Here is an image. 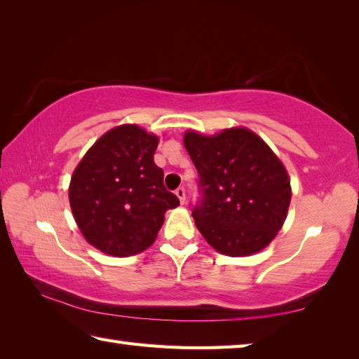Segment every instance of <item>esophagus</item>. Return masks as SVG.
<instances>
[{
  "label": "esophagus",
  "instance_id": "34e87169",
  "mask_svg": "<svg viewBox=\"0 0 359 359\" xmlns=\"http://www.w3.org/2000/svg\"><path fill=\"white\" fill-rule=\"evenodd\" d=\"M175 194H177V198L180 199L182 204H185V199H187V196H185V188H184V187H179L177 190H175Z\"/></svg>",
  "mask_w": 359,
  "mask_h": 359
}]
</instances>
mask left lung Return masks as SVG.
I'll use <instances>...</instances> for the list:
<instances>
[{"label":"left lung","instance_id":"left-lung-1","mask_svg":"<svg viewBox=\"0 0 359 359\" xmlns=\"http://www.w3.org/2000/svg\"><path fill=\"white\" fill-rule=\"evenodd\" d=\"M184 142L199 175L191 215L208 245L232 257L264 250L283 227L290 204L283 163L246 128L215 136L187 132Z\"/></svg>","mask_w":359,"mask_h":359}]
</instances>
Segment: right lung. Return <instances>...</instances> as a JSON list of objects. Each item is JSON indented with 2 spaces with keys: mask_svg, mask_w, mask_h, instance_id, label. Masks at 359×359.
Segmentation results:
<instances>
[{
  "mask_svg": "<svg viewBox=\"0 0 359 359\" xmlns=\"http://www.w3.org/2000/svg\"><path fill=\"white\" fill-rule=\"evenodd\" d=\"M158 138L138 126L109 130L84 155L69 199L81 233L97 250L123 257L154 243L165 212L180 202L154 163Z\"/></svg>",
  "mask_w": 359,
  "mask_h": 359,
  "instance_id": "1",
  "label": "right lung"
}]
</instances>
